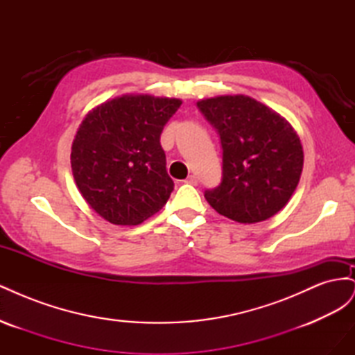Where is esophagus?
I'll list each match as a JSON object with an SVG mask.
<instances>
[{
    "label": "esophagus",
    "instance_id": "1",
    "mask_svg": "<svg viewBox=\"0 0 355 355\" xmlns=\"http://www.w3.org/2000/svg\"><path fill=\"white\" fill-rule=\"evenodd\" d=\"M185 182H187V184H191V185H197L198 184V178L196 175H189Z\"/></svg>",
    "mask_w": 355,
    "mask_h": 355
}]
</instances>
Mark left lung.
<instances>
[{"label": "left lung", "instance_id": "1", "mask_svg": "<svg viewBox=\"0 0 355 355\" xmlns=\"http://www.w3.org/2000/svg\"><path fill=\"white\" fill-rule=\"evenodd\" d=\"M197 106L222 145V180L204 192L210 206L240 223L274 216L292 197L304 167L293 127L244 94L204 99Z\"/></svg>", "mask_w": 355, "mask_h": 355}]
</instances>
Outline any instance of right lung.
Listing matches in <instances>:
<instances>
[{
    "label": "right lung",
    "instance_id": "1",
    "mask_svg": "<svg viewBox=\"0 0 355 355\" xmlns=\"http://www.w3.org/2000/svg\"><path fill=\"white\" fill-rule=\"evenodd\" d=\"M182 101L125 94L87 114L71 151V167L89 206L114 225H137L167 202V175L159 136Z\"/></svg>",
    "mask_w": 355,
    "mask_h": 355
}]
</instances>
